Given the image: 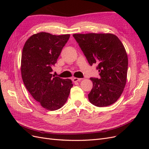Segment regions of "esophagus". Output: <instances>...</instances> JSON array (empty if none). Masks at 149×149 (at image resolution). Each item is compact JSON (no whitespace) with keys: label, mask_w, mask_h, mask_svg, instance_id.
<instances>
[{"label":"esophagus","mask_w":149,"mask_h":149,"mask_svg":"<svg viewBox=\"0 0 149 149\" xmlns=\"http://www.w3.org/2000/svg\"><path fill=\"white\" fill-rule=\"evenodd\" d=\"M82 79V78H73V81L74 82V83H76V82H78V81H80Z\"/></svg>","instance_id":"34e87169"}]
</instances>
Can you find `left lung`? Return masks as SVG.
<instances>
[{"mask_svg": "<svg viewBox=\"0 0 149 149\" xmlns=\"http://www.w3.org/2000/svg\"><path fill=\"white\" fill-rule=\"evenodd\" d=\"M84 56L92 66L96 65L100 79L91 78L93 89L89 102L97 107L112 104L124 91L127 80L128 58L120 40L111 33L74 34Z\"/></svg>", "mask_w": 149, "mask_h": 149, "instance_id": "1", "label": "left lung"}]
</instances>
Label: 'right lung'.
Segmentation results:
<instances>
[{
	"label": "right lung",
	"mask_w": 149,
	"mask_h": 149,
	"mask_svg": "<svg viewBox=\"0 0 149 149\" xmlns=\"http://www.w3.org/2000/svg\"><path fill=\"white\" fill-rule=\"evenodd\" d=\"M70 35L40 32L26 40L21 60V73L26 89L43 108L49 111L65 104L73 87L71 79L52 78V67L57 62Z\"/></svg>",
	"instance_id": "right-lung-1"
}]
</instances>
